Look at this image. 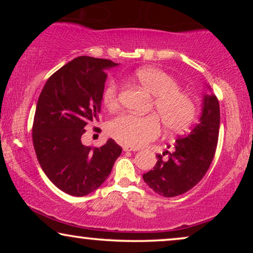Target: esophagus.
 Listing matches in <instances>:
<instances>
[{
    "label": "esophagus",
    "mask_w": 253,
    "mask_h": 253,
    "mask_svg": "<svg viewBox=\"0 0 253 253\" xmlns=\"http://www.w3.org/2000/svg\"><path fill=\"white\" fill-rule=\"evenodd\" d=\"M122 147H123V151H126V152H132V151L137 152V151H139L138 148L132 147V146H130V145H126V144H124Z\"/></svg>",
    "instance_id": "1"
}]
</instances>
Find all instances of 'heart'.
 Segmentation results:
<instances>
[{"label": "heart", "instance_id": "obj_1", "mask_svg": "<svg viewBox=\"0 0 253 253\" xmlns=\"http://www.w3.org/2000/svg\"><path fill=\"white\" fill-rule=\"evenodd\" d=\"M133 77L145 91L154 96L153 107L166 130L178 132L191 124L196 114L195 102L188 93L178 88L177 82L171 76L157 68L145 67L138 69ZM103 102L109 109L119 105V87L115 82L106 86ZM109 132L124 144L139 147L159 136L160 121L153 114L146 116L122 114L110 122Z\"/></svg>", "mask_w": 253, "mask_h": 253}]
</instances>
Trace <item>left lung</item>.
Listing matches in <instances>:
<instances>
[{"label": "left lung", "mask_w": 253, "mask_h": 253, "mask_svg": "<svg viewBox=\"0 0 253 253\" xmlns=\"http://www.w3.org/2000/svg\"><path fill=\"white\" fill-rule=\"evenodd\" d=\"M206 89L211 87L206 85ZM220 127V107L213 93L203 95L198 123L189 133L179 137L174 152L157 154V164L143 175L146 184L162 197L183 195L200 182L215 154ZM167 154L169 158L164 159Z\"/></svg>", "instance_id": "obj_1"}]
</instances>
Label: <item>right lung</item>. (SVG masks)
I'll return each instance as SVG.
<instances>
[{
	"instance_id": "right-lung-1",
	"label": "right lung",
	"mask_w": 253,
	"mask_h": 253,
	"mask_svg": "<svg viewBox=\"0 0 253 253\" xmlns=\"http://www.w3.org/2000/svg\"><path fill=\"white\" fill-rule=\"evenodd\" d=\"M116 65L79 56L50 76L38 100L32 129L38 161L47 177L70 196L95 191L122 153L113 139L96 148L82 143L85 126L101 112L106 71Z\"/></svg>"
}]
</instances>
